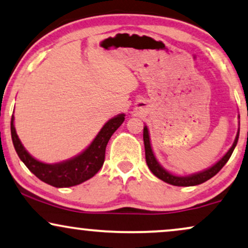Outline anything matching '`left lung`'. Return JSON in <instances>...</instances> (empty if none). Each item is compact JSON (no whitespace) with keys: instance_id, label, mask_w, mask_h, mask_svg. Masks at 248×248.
I'll return each instance as SVG.
<instances>
[{"instance_id":"1","label":"left lung","mask_w":248,"mask_h":248,"mask_svg":"<svg viewBox=\"0 0 248 248\" xmlns=\"http://www.w3.org/2000/svg\"><path fill=\"white\" fill-rule=\"evenodd\" d=\"M238 137H239V130H238L236 140H234L232 146L230 147V150L227 152V155H225L220 161L216 162L214 166H212L211 168L206 169V170L202 171V173L190 175V176H175V175L168 173L167 170H165V169L159 165V162L155 160V156L153 155L152 149H151V143H150L149 130H147V127L145 126L143 130V140H144V147H145V160H146L147 167L150 168V170H151L156 177L160 178V180L166 182V183L171 184V186H198V184H202L203 182L208 181L209 178L215 176V175L217 174L222 168H223V166L227 164L229 159H230L234 147L237 145Z\"/></svg>"}]
</instances>
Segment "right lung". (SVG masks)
<instances>
[{
    "label": "right lung",
    "mask_w": 248,
    "mask_h": 248,
    "mask_svg": "<svg viewBox=\"0 0 248 248\" xmlns=\"http://www.w3.org/2000/svg\"><path fill=\"white\" fill-rule=\"evenodd\" d=\"M11 117L12 143L20 160L41 181L56 187L74 186L92 178L102 168L105 159V149L109 139L124 120V114H119L106 122L89 147L75 158L55 165L37 161L21 145Z\"/></svg>",
    "instance_id": "right-lung-1"
}]
</instances>
